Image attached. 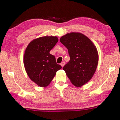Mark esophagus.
<instances>
[{
	"mask_svg": "<svg viewBox=\"0 0 120 120\" xmlns=\"http://www.w3.org/2000/svg\"><path fill=\"white\" fill-rule=\"evenodd\" d=\"M65 64V62H64V61H63V62H61V64H60V66H61V67H63Z\"/></svg>",
	"mask_w": 120,
	"mask_h": 120,
	"instance_id": "1",
	"label": "esophagus"
}]
</instances>
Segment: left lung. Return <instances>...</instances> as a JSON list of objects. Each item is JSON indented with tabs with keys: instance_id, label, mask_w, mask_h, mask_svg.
I'll return each mask as SVG.
<instances>
[{
	"instance_id": "1",
	"label": "left lung",
	"mask_w": 120,
	"mask_h": 120,
	"mask_svg": "<svg viewBox=\"0 0 120 120\" xmlns=\"http://www.w3.org/2000/svg\"><path fill=\"white\" fill-rule=\"evenodd\" d=\"M60 41L68 49L70 60L63 68L71 82L81 87L91 79L99 61L96 46L88 37L80 32L63 35Z\"/></svg>"
}]
</instances>
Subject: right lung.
<instances>
[{
    "label": "right lung",
    "mask_w": 120,
    "mask_h": 120,
    "mask_svg": "<svg viewBox=\"0 0 120 120\" xmlns=\"http://www.w3.org/2000/svg\"><path fill=\"white\" fill-rule=\"evenodd\" d=\"M59 39L56 36H44L31 41L25 50L23 64L25 71L32 81L38 86H48L61 66L49 53Z\"/></svg>",
    "instance_id": "obj_1"
}]
</instances>
